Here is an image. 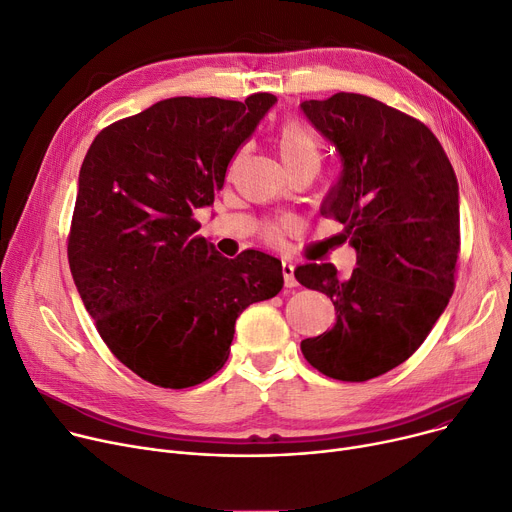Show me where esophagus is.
<instances>
[{
	"mask_svg": "<svg viewBox=\"0 0 512 512\" xmlns=\"http://www.w3.org/2000/svg\"><path fill=\"white\" fill-rule=\"evenodd\" d=\"M283 281H285V287H297V281H295V275H293V270H295V266L291 264V262H285L283 260Z\"/></svg>",
	"mask_w": 512,
	"mask_h": 512,
	"instance_id": "obj_1",
	"label": "esophagus"
}]
</instances>
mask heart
Masks as SVG:
<instances>
[{
    "mask_svg": "<svg viewBox=\"0 0 512 512\" xmlns=\"http://www.w3.org/2000/svg\"><path fill=\"white\" fill-rule=\"evenodd\" d=\"M275 144L279 150V157L287 171L299 169V167H314L320 169L324 159V146L320 136L306 124L295 122H283L275 134ZM289 223L285 221H266L260 225V235L270 244H277L279 239L287 233Z\"/></svg>",
    "mask_w": 512,
    "mask_h": 512,
    "instance_id": "b5f03b06",
    "label": "heart"
}]
</instances>
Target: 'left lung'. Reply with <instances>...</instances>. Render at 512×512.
<instances>
[{
  "label": "left lung",
  "mask_w": 512,
  "mask_h": 512,
  "mask_svg": "<svg viewBox=\"0 0 512 512\" xmlns=\"http://www.w3.org/2000/svg\"><path fill=\"white\" fill-rule=\"evenodd\" d=\"M302 109L343 161L320 213L343 225L357 252L349 279L335 264L295 270L337 312L333 328L302 341V353L328 378L366 382L419 349L455 291L457 175L426 124L372 97L337 93Z\"/></svg>",
  "instance_id": "left-lung-1"
}]
</instances>
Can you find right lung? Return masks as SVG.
<instances>
[{"instance_id": "add662e5", "label": "right lung", "mask_w": 512, "mask_h": 512, "mask_svg": "<svg viewBox=\"0 0 512 512\" xmlns=\"http://www.w3.org/2000/svg\"><path fill=\"white\" fill-rule=\"evenodd\" d=\"M275 101L165 99L103 128L84 157L72 277L109 351L150 384L188 388L217 374L237 316L283 287L277 258L246 250L229 260L194 219Z\"/></svg>"}]
</instances>
